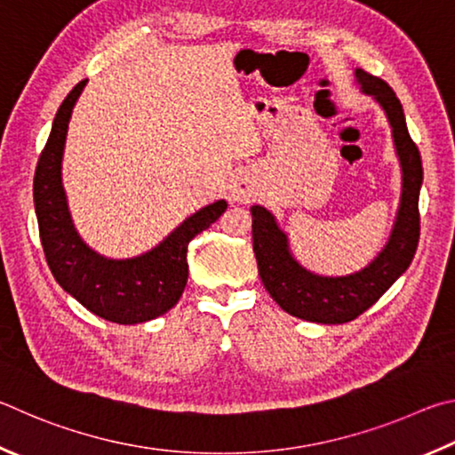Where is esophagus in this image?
Returning <instances> with one entry per match:
<instances>
[{
  "label": "esophagus",
  "instance_id": "34e87169",
  "mask_svg": "<svg viewBox=\"0 0 455 455\" xmlns=\"http://www.w3.org/2000/svg\"><path fill=\"white\" fill-rule=\"evenodd\" d=\"M229 194H232L234 202H240V204L250 202L253 196V183L248 175H235V180L232 181V188H229Z\"/></svg>",
  "mask_w": 455,
  "mask_h": 455
}]
</instances>
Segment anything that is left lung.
Wrapping results in <instances>:
<instances>
[{"label": "left lung", "mask_w": 455, "mask_h": 455, "mask_svg": "<svg viewBox=\"0 0 455 455\" xmlns=\"http://www.w3.org/2000/svg\"><path fill=\"white\" fill-rule=\"evenodd\" d=\"M355 84L379 103L392 127V138L402 167V197L395 221L381 251L360 272L320 275L293 258L288 235L275 215L264 205H251L253 251L261 282L274 301L293 317L315 323H346L371 307L410 267L419 242V189L424 167L411 141L400 100L384 79L355 69Z\"/></svg>", "instance_id": "left-lung-1"}]
</instances>
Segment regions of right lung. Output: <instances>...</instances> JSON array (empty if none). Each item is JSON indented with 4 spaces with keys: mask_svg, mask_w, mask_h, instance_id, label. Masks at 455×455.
Masks as SVG:
<instances>
[{
    "mask_svg": "<svg viewBox=\"0 0 455 455\" xmlns=\"http://www.w3.org/2000/svg\"><path fill=\"white\" fill-rule=\"evenodd\" d=\"M85 84L79 82L63 100L39 156L34 178L39 237L55 282L71 298L108 322L143 323L178 304L188 283V243L228 210V202L202 207L141 256L114 259L92 250L77 234L61 183L68 125Z\"/></svg>",
    "mask_w": 455,
    "mask_h": 455,
    "instance_id": "right-lung-1",
    "label": "right lung"
}]
</instances>
